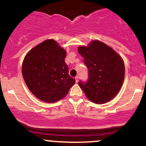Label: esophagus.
Wrapping results in <instances>:
<instances>
[{
    "label": "esophagus",
    "mask_w": 146,
    "mask_h": 146,
    "mask_svg": "<svg viewBox=\"0 0 146 146\" xmlns=\"http://www.w3.org/2000/svg\"><path fill=\"white\" fill-rule=\"evenodd\" d=\"M75 82H78V80H79V78H78V76L75 77Z\"/></svg>",
    "instance_id": "34e87169"
}]
</instances>
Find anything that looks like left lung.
Here are the masks:
<instances>
[{"label": "left lung", "mask_w": 146, "mask_h": 146, "mask_svg": "<svg viewBox=\"0 0 146 146\" xmlns=\"http://www.w3.org/2000/svg\"><path fill=\"white\" fill-rule=\"evenodd\" d=\"M78 52L88 69V81H80L79 86L93 103L109 102L119 91L124 80L125 65L121 57L100 40L91 41L87 46H80Z\"/></svg>", "instance_id": "8db88e82"}]
</instances>
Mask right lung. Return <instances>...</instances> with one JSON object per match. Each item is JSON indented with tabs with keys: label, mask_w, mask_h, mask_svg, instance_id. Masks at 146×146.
<instances>
[{
	"label": "right lung",
	"mask_w": 146,
	"mask_h": 146,
	"mask_svg": "<svg viewBox=\"0 0 146 146\" xmlns=\"http://www.w3.org/2000/svg\"><path fill=\"white\" fill-rule=\"evenodd\" d=\"M66 51L54 40H46L27 53L22 73L27 86L37 98L54 103L65 98L75 80L68 75Z\"/></svg>",
	"instance_id": "1"
}]
</instances>
